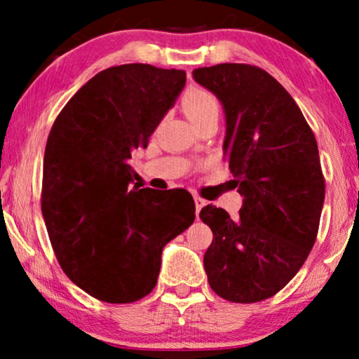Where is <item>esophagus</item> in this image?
Listing matches in <instances>:
<instances>
[{
    "label": "esophagus",
    "mask_w": 359,
    "mask_h": 359,
    "mask_svg": "<svg viewBox=\"0 0 359 359\" xmlns=\"http://www.w3.org/2000/svg\"><path fill=\"white\" fill-rule=\"evenodd\" d=\"M193 198H194V204H196V212H199V210H201V209H203L205 204H208V201H205V199H203V198H199V196H198V194H194V196H193Z\"/></svg>",
    "instance_id": "34e87169"
}]
</instances>
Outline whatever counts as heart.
<instances>
[{
  "instance_id": "obj_1",
  "label": "heart",
  "mask_w": 359,
  "mask_h": 359,
  "mask_svg": "<svg viewBox=\"0 0 359 359\" xmlns=\"http://www.w3.org/2000/svg\"><path fill=\"white\" fill-rule=\"evenodd\" d=\"M183 111L188 116V119L193 122V126H198L201 122L210 119V117H219L220 104L217 97L210 93L194 88L189 90L183 96Z\"/></svg>"
}]
</instances>
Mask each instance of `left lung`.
<instances>
[{
	"label": "left lung",
	"instance_id": "obj_1",
	"mask_svg": "<svg viewBox=\"0 0 359 359\" xmlns=\"http://www.w3.org/2000/svg\"><path fill=\"white\" fill-rule=\"evenodd\" d=\"M194 81L225 116L224 158L243 198L238 219L215 205L199 217L214 238L204 255L210 287L230 302H258L286 286L316 243L325 199L318 149L292 96L262 68L220 63Z\"/></svg>",
	"mask_w": 359,
	"mask_h": 359
}]
</instances>
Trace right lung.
Wrapping results in <instances>:
<instances>
[{
  "mask_svg": "<svg viewBox=\"0 0 359 359\" xmlns=\"http://www.w3.org/2000/svg\"><path fill=\"white\" fill-rule=\"evenodd\" d=\"M186 85L184 70L126 63L86 81L53 122L42 215L68 278L90 296L129 304L155 287L161 252L194 222V201L139 189L129 163Z\"/></svg>",
  "mask_w": 359,
  "mask_h": 359,
  "instance_id": "add662e5",
  "label": "right lung"
}]
</instances>
